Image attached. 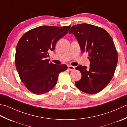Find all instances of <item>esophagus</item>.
Returning a JSON list of instances; mask_svg holds the SVG:
<instances>
[{"label": "esophagus", "mask_w": 127, "mask_h": 127, "mask_svg": "<svg viewBox=\"0 0 127 127\" xmlns=\"http://www.w3.org/2000/svg\"><path fill=\"white\" fill-rule=\"evenodd\" d=\"M68 68L69 70L73 71L74 69H75V67L74 66H71V65H69V66H68Z\"/></svg>", "instance_id": "1"}]
</instances>
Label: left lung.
Masks as SVG:
<instances>
[{
    "mask_svg": "<svg viewBox=\"0 0 127 127\" xmlns=\"http://www.w3.org/2000/svg\"><path fill=\"white\" fill-rule=\"evenodd\" d=\"M69 33L75 36L82 53H89L90 62L88 69L76 67L82 77L75 85L87 94L99 93L109 83L117 66V52L112 37L103 28L87 24L73 26Z\"/></svg>",
    "mask_w": 127,
    "mask_h": 127,
    "instance_id": "1",
    "label": "left lung"
}]
</instances>
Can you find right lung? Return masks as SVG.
<instances>
[{
    "label": "right lung",
    "instance_id": "obj_1",
    "mask_svg": "<svg viewBox=\"0 0 127 127\" xmlns=\"http://www.w3.org/2000/svg\"><path fill=\"white\" fill-rule=\"evenodd\" d=\"M70 26L62 27L43 26L31 30L21 38L16 49L15 64L20 79L35 94L47 93L55 86L59 73L66 64L49 63L50 51L68 32Z\"/></svg>",
    "mask_w": 127,
    "mask_h": 127
}]
</instances>
